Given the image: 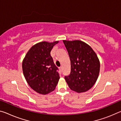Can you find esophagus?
Listing matches in <instances>:
<instances>
[{
    "label": "esophagus",
    "instance_id": "34e87169",
    "mask_svg": "<svg viewBox=\"0 0 121 121\" xmlns=\"http://www.w3.org/2000/svg\"><path fill=\"white\" fill-rule=\"evenodd\" d=\"M59 69H60L61 72H62V66L60 67H59Z\"/></svg>",
    "mask_w": 121,
    "mask_h": 121
}]
</instances>
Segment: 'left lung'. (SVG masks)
<instances>
[{
	"mask_svg": "<svg viewBox=\"0 0 121 121\" xmlns=\"http://www.w3.org/2000/svg\"><path fill=\"white\" fill-rule=\"evenodd\" d=\"M70 60V74L65 76L72 91L82 93L91 89L98 78L100 64L96 54L87 43L80 40H63Z\"/></svg>",
	"mask_w": 121,
	"mask_h": 121,
	"instance_id": "1",
	"label": "left lung"
}]
</instances>
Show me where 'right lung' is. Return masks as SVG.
Segmentation results:
<instances>
[{
    "mask_svg": "<svg viewBox=\"0 0 121 121\" xmlns=\"http://www.w3.org/2000/svg\"><path fill=\"white\" fill-rule=\"evenodd\" d=\"M59 41H43L30 48L22 62V70L28 85L41 94L53 91L58 83L59 69L54 63L51 51Z\"/></svg>",
    "mask_w": 121,
    "mask_h": 121,
    "instance_id": "add662e5",
    "label": "right lung"
}]
</instances>
